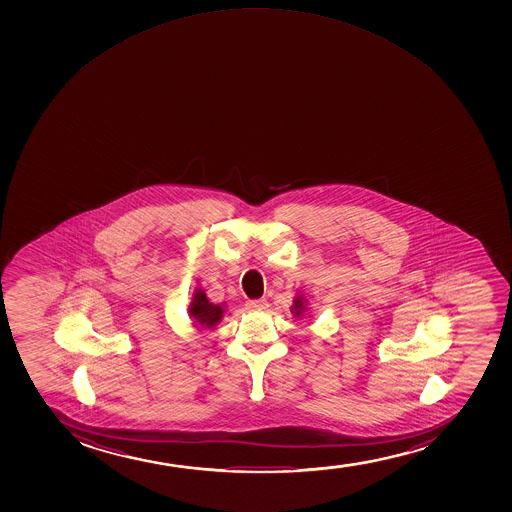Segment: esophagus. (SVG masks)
<instances>
[{"label": "esophagus", "instance_id": "1", "mask_svg": "<svg viewBox=\"0 0 512 512\" xmlns=\"http://www.w3.org/2000/svg\"><path fill=\"white\" fill-rule=\"evenodd\" d=\"M246 307L249 311H265L268 302L265 299L247 300Z\"/></svg>", "mask_w": 512, "mask_h": 512}]
</instances>
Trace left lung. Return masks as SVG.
Listing matches in <instances>:
<instances>
[{
	"instance_id": "left-lung-1",
	"label": "left lung",
	"mask_w": 512,
	"mask_h": 512,
	"mask_svg": "<svg viewBox=\"0 0 512 512\" xmlns=\"http://www.w3.org/2000/svg\"><path fill=\"white\" fill-rule=\"evenodd\" d=\"M307 306H309V302H307L304 294L297 292L294 297V302H292V307H290V311L294 314L295 319H302L307 314Z\"/></svg>"
}]
</instances>
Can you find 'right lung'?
<instances>
[{
    "label": "right lung",
    "mask_w": 512,
    "mask_h": 512,
    "mask_svg": "<svg viewBox=\"0 0 512 512\" xmlns=\"http://www.w3.org/2000/svg\"><path fill=\"white\" fill-rule=\"evenodd\" d=\"M188 314L194 326L201 329H212L217 326L225 314V302L213 304L206 297L203 288H196L189 302Z\"/></svg>",
    "instance_id": "1"
}]
</instances>
